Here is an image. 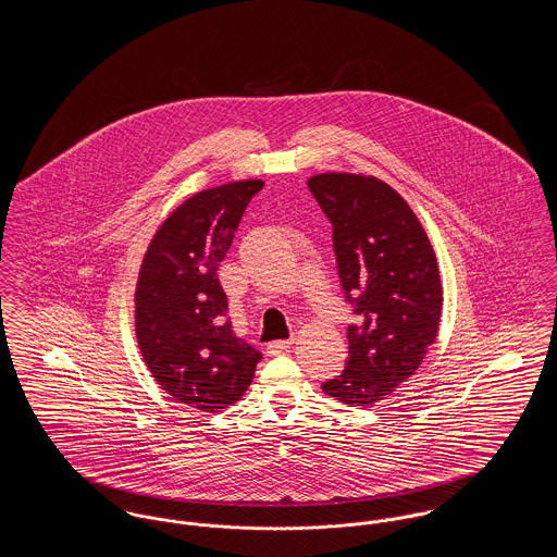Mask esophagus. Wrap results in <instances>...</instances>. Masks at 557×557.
Masks as SVG:
<instances>
[{
  "instance_id": "obj_1",
  "label": "esophagus",
  "mask_w": 557,
  "mask_h": 557,
  "mask_svg": "<svg viewBox=\"0 0 557 557\" xmlns=\"http://www.w3.org/2000/svg\"><path fill=\"white\" fill-rule=\"evenodd\" d=\"M294 345V338H286V341H273V343H269L267 345V352L269 355H280V352H284L286 348H290Z\"/></svg>"
}]
</instances>
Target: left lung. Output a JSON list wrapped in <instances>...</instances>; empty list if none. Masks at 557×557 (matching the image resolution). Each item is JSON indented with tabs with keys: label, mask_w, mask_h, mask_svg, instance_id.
<instances>
[{
	"label": "left lung",
	"mask_w": 557,
	"mask_h": 557,
	"mask_svg": "<svg viewBox=\"0 0 557 557\" xmlns=\"http://www.w3.org/2000/svg\"><path fill=\"white\" fill-rule=\"evenodd\" d=\"M307 184L334 227L341 284L359 318L346 330L345 371L321 388L348 407H368L407 382L438 336L436 255L416 212L382 180L319 173Z\"/></svg>",
	"instance_id": "left-lung-1"
}]
</instances>
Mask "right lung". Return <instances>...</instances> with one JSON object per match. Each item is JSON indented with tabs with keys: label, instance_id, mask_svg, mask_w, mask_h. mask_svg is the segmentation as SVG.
Here are the masks:
<instances>
[{
	"label": "right lung",
	"instance_id": "right-lung-1",
	"mask_svg": "<svg viewBox=\"0 0 557 557\" xmlns=\"http://www.w3.org/2000/svg\"><path fill=\"white\" fill-rule=\"evenodd\" d=\"M261 180L189 196L160 223L135 284V338L160 388L216 413L248 391L261 352L234 336L216 269Z\"/></svg>",
	"mask_w": 557,
	"mask_h": 557
}]
</instances>
